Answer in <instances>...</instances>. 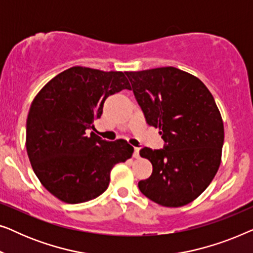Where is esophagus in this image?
I'll return each mask as SVG.
<instances>
[{"mask_svg":"<svg viewBox=\"0 0 253 253\" xmlns=\"http://www.w3.org/2000/svg\"><path fill=\"white\" fill-rule=\"evenodd\" d=\"M139 151H140V148H139V147H134V152H133V158H136V159L139 158Z\"/></svg>","mask_w":253,"mask_h":253,"instance_id":"1","label":"esophagus"}]
</instances>
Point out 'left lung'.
Returning <instances> with one entry per match:
<instances>
[{
	"label": "left lung",
	"mask_w": 253,
	"mask_h": 253,
	"mask_svg": "<svg viewBox=\"0 0 253 253\" xmlns=\"http://www.w3.org/2000/svg\"><path fill=\"white\" fill-rule=\"evenodd\" d=\"M148 126L159 127L162 150L141 148L153 166L138 188L152 202L181 207L198 198L221 164L223 121L205 84L174 67L126 71Z\"/></svg>",
	"instance_id": "1"
}]
</instances>
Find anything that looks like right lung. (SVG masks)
<instances>
[{
    "label": "right lung",
    "instance_id": "obj_1",
    "mask_svg": "<svg viewBox=\"0 0 253 253\" xmlns=\"http://www.w3.org/2000/svg\"><path fill=\"white\" fill-rule=\"evenodd\" d=\"M131 89L122 71L72 67L50 79L33 99L26 121V151L44 188L61 202L85 203L108 188L110 170L132 157L124 139L86 133L105 100Z\"/></svg>",
    "mask_w": 253,
    "mask_h": 253
}]
</instances>
